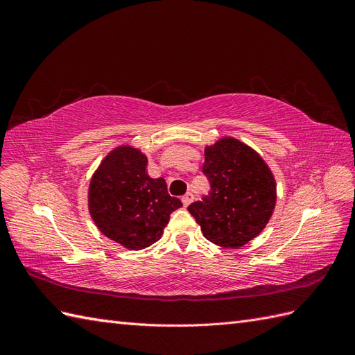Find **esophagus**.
Segmentation results:
<instances>
[{"mask_svg":"<svg viewBox=\"0 0 355 355\" xmlns=\"http://www.w3.org/2000/svg\"><path fill=\"white\" fill-rule=\"evenodd\" d=\"M192 200H194V194L192 192H187V194L182 197V202H184V206H189V204L192 202Z\"/></svg>","mask_w":355,"mask_h":355,"instance_id":"1","label":"esophagus"}]
</instances>
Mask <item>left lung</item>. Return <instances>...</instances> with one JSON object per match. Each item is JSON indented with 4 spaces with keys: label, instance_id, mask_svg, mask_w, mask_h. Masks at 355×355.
Wrapping results in <instances>:
<instances>
[{
    "label": "left lung",
    "instance_id": "obj_1",
    "mask_svg": "<svg viewBox=\"0 0 355 355\" xmlns=\"http://www.w3.org/2000/svg\"><path fill=\"white\" fill-rule=\"evenodd\" d=\"M202 173L210 191L188 206L201 232L222 247H241L270 220L277 187L261 155L237 139L225 137L204 149Z\"/></svg>",
    "mask_w": 355,
    "mask_h": 355
}]
</instances>
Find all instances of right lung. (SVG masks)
<instances>
[{
  "label": "right lung",
  "mask_w": 355,
  "mask_h": 355,
  "mask_svg": "<svg viewBox=\"0 0 355 355\" xmlns=\"http://www.w3.org/2000/svg\"><path fill=\"white\" fill-rule=\"evenodd\" d=\"M146 157L139 149L120 146L106 157L93 175L89 209L106 237L130 250L158 241L170 214L182 206L167 192L163 178L146 173Z\"/></svg>",
  "instance_id": "add662e5"
}]
</instances>
